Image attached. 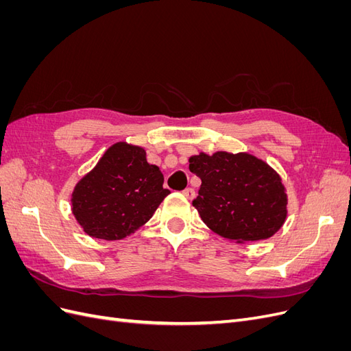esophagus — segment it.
<instances>
[{
	"label": "esophagus",
	"instance_id": "esophagus-1",
	"mask_svg": "<svg viewBox=\"0 0 351 351\" xmlns=\"http://www.w3.org/2000/svg\"><path fill=\"white\" fill-rule=\"evenodd\" d=\"M183 195L187 197V199H193L195 197V190L192 189V187H189V189H186V190H183Z\"/></svg>",
	"mask_w": 351,
	"mask_h": 351
}]
</instances>
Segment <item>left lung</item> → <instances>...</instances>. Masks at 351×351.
Masks as SVG:
<instances>
[{
	"instance_id": "1",
	"label": "left lung",
	"mask_w": 351,
	"mask_h": 351,
	"mask_svg": "<svg viewBox=\"0 0 351 351\" xmlns=\"http://www.w3.org/2000/svg\"><path fill=\"white\" fill-rule=\"evenodd\" d=\"M189 169L200 177L193 200L202 221L221 237L236 243L272 237L285 222V186L280 174L247 152H200L189 158Z\"/></svg>"
}]
</instances>
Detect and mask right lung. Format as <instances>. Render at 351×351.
<instances>
[{
    "instance_id": "1",
    "label": "right lung",
    "mask_w": 351,
    "mask_h": 351,
    "mask_svg": "<svg viewBox=\"0 0 351 351\" xmlns=\"http://www.w3.org/2000/svg\"><path fill=\"white\" fill-rule=\"evenodd\" d=\"M164 176L141 146L117 142L71 193V212L88 236L121 240L152 218L169 195Z\"/></svg>"
}]
</instances>
